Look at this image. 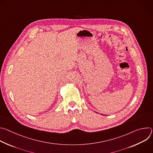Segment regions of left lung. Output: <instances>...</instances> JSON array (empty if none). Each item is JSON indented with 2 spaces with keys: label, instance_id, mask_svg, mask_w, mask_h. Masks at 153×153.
Returning a JSON list of instances; mask_svg holds the SVG:
<instances>
[{
  "label": "left lung",
  "instance_id": "left-lung-1",
  "mask_svg": "<svg viewBox=\"0 0 153 153\" xmlns=\"http://www.w3.org/2000/svg\"><path fill=\"white\" fill-rule=\"evenodd\" d=\"M97 113V112H96ZM102 115H103V114H102Z\"/></svg>",
  "mask_w": 153,
  "mask_h": 153
}]
</instances>
